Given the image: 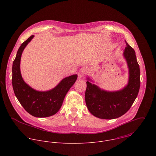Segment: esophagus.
Here are the masks:
<instances>
[{"label": "esophagus", "instance_id": "obj_1", "mask_svg": "<svg viewBox=\"0 0 156 156\" xmlns=\"http://www.w3.org/2000/svg\"><path fill=\"white\" fill-rule=\"evenodd\" d=\"M84 73H85V71H83V69H81L79 71V73H78L79 79H81V78H82V77H83Z\"/></svg>", "mask_w": 156, "mask_h": 156}]
</instances>
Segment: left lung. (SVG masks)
<instances>
[{"instance_id":"8db88e82","label":"left lung","mask_w":156,"mask_h":156,"mask_svg":"<svg viewBox=\"0 0 156 156\" xmlns=\"http://www.w3.org/2000/svg\"><path fill=\"white\" fill-rule=\"evenodd\" d=\"M122 53L129 69L127 84L117 90L100 88L93 79L87 77L85 101L89 111L95 117L104 119L119 118L128 111L136 98L140 88V68L133 48L126 41Z\"/></svg>"}]
</instances>
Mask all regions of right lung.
<instances>
[{
  "mask_svg": "<svg viewBox=\"0 0 156 156\" xmlns=\"http://www.w3.org/2000/svg\"><path fill=\"white\" fill-rule=\"evenodd\" d=\"M34 37V35H32L23 42L17 51L12 68V87L16 97L26 111L35 117H48L61 109L68 91L77 79V75L66 77L53 88L44 91L37 90L26 83L21 74L20 61L24 49Z\"/></svg>",
  "mask_w": 156,
  "mask_h": 156,
  "instance_id": "obj_1",
  "label": "right lung"
}]
</instances>
